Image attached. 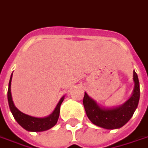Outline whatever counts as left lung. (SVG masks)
Wrapping results in <instances>:
<instances>
[{
    "label": "left lung",
    "instance_id": "left-lung-1",
    "mask_svg": "<svg viewBox=\"0 0 148 148\" xmlns=\"http://www.w3.org/2000/svg\"><path fill=\"white\" fill-rule=\"evenodd\" d=\"M133 79L134 81L133 94L130 99L119 107L113 109L101 108L94 100L92 99L86 92H84L83 104L88 118L92 123L96 126L105 129L113 130L122 127L131 119L138 106L140 97L139 81L138 75L134 71Z\"/></svg>",
    "mask_w": 148,
    "mask_h": 148
}]
</instances>
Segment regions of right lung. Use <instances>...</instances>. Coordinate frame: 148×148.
<instances>
[{
    "instance_id": "right-lung-1",
    "label": "right lung",
    "mask_w": 148,
    "mask_h": 148,
    "mask_svg": "<svg viewBox=\"0 0 148 148\" xmlns=\"http://www.w3.org/2000/svg\"><path fill=\"white\" fill-rule=\"evenodd\" d=\"M12 76L10 77V83H9V88H8V101H9V106L12 114L14 115V119L18 123V124L22 127L25 130L28 131H44L51 128L56 124L59 116H60V109L63 101H64V97H62L60 101V102L56 107L55 110L51 115L46 118H34L31 117L29 115L21 113V111L18 110V109L15 107L14 101L12 100V95H11V80H12Z\"/></svg>"
}]
</instances>
